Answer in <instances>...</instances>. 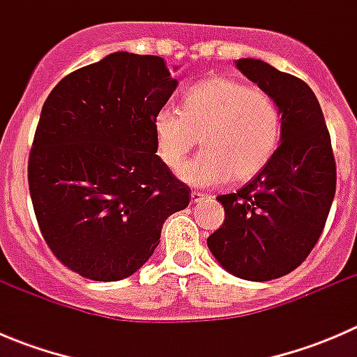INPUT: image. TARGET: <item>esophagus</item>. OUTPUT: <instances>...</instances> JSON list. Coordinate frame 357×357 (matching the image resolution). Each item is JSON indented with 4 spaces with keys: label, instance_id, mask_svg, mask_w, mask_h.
<instances>
[{
    "label": "esophagus",
    "instance_id": "1",
    "mask_svg": "<svg viewBox=\"0 0 357 357\" xmlns=\"http://www.w3.org/2000/svg\"><path fill=\"white\" fill-rule=\"evenodd\" d=\"M204 199H211V195H208V193H202V192H193L192 193L193 204H197V202H202Z\"/></svg>",
    "mask_w": 357,
    "mask_h": 357
}]
</instances>
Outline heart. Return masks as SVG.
Returning a JSON list of instances; mask_svg holds the SVG:
<instances>
[{"label": "heart", "mask_w": 357, "mask_h": 357, "mask_svg": "<svg viewBox=\"0 0 357 357\" xmlns=\"http://www.w3.org/2000/svg\"><path fill=\"white\" fill-rule=\"evenodd\" d=\"M278 102L261 88L228 75L202 79L186 89L181 112L162 107L153 117L157 157L178 171L200 138L202 153L181 171L195 186L243 183L271 162L282 142Z\"/></svg>", "instance_id": "heart-1"}]
</instances>
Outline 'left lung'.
Returning a JSON list of instances; mask_svg holds the SVG:
<instances>
[{"label":"left lung","mask_w":357,"mask_h":357,"mask_svg":"<svg viewBox=\"0 0 357 357\" xmlns=\"http://www.w3.org/2000/svg\"><path fill=\"white\" fill-rule=\"evenodd\" d=\"M235 66L278 102L282 145L238 192L218 197L225 222L207 245L231 275L269 282L298 268L319 240L337 165L321 107L302 79L262 60L242 59Z\"/></svg>","instance_id":"1"}]
</instances>
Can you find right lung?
I'll return each mask as SVG.
<instances>
[{
    "label": "right lung",
    "mask_w": 357,
    "mask_h": 357,
    "mask_svg": "<svg viewBox=\"0 0 357 357\" xmlns=\"http://www.w3.org/2000/svg\"><path fill=\"white\" fill-rule=\"evenodd\" d=\"M178 81L164 59L117 52L66 75L46 98L27 179L39 231L70 271L117 282L138 271L192 190L160 162L153 117Z\"/></svg>",
    "instance_id": "add662e5"
}]
</instances>
